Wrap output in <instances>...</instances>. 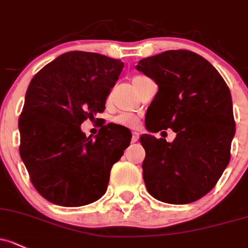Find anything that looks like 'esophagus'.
<instances>
[{"label": "esophagus", "instance_id": "1", "mask_svg": "<svg viewBox=\"0 0 248 248\" xmlns=\"http://www.w3.org/2000/svg\"><path fill=\"white\" fill-rule=\"evenodd\" d=\"M138 140H139V133H138V132H133V133H132V139H131V141L133 142V144H134V142H137Z\"/></svg>", "mask_w": 248, "mask_h": 248}]
</instances>
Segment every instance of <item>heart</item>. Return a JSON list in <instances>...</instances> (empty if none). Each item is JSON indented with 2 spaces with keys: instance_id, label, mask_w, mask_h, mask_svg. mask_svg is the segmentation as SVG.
Here are the masks:
<instances>
[{
  "instance_id": "heart-1",
  "label": "heart",
  "mask_w": 248,
  "mask_h": 248,
  "mask_svg": "<svg viewBox=\"0 0 248 248\" xmlns=\"http://www.w3.org/2000/svg\"><path fill=\"white\" fill-rule=\"evenodd\" d=\"M113 122L116 124H120V126L122 127H128V128H132V127L138 126V124H139V117L132 113H121L114 117Z\"/></svg>"
}]
</instances>
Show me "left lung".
Returning <instances> with one entry per match:
<instances>
[{
    "label": "left lung",
    "mask_w": 248,
    "mask_h": 248,
    "mask_svg": "<svg viewBox=\"0 0 248 248\" xmlns=\"http://www.w3.org/2000/svg\"><path fill=\"white\" fill-rule=\"evenodd\" d=\"M137 69L159 88L146 114L152 124L146 128L177 134L172 142L150 134L140 138L147 191L170 204L202 199L231 160L235 121L228 85L207 59L187 49L141 59Z\"/></svg>",
    "instance_id": "8db88e82"
}]
</instances>
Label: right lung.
I'll return each mask as SVG.
<instances>
[{"label": "right lung", "instance_id": "add662e5", "mask_svg": "<svg viewBox=\"0 0 248 248\" xmlns=\"http://www.w3.org/2000/svg\"><path fill=\"white\" fill-rule=\"evenodd\" d=\"M124 62L91 52L62 54L32 78L19 117L20 155L36 191L62 207L103 196L131 139L114 124L95 138L80 124L106 109ZM97 120V119H96Z\"/></svg>", "mask_w": 248, "mask_h": 248}]
</instances>
